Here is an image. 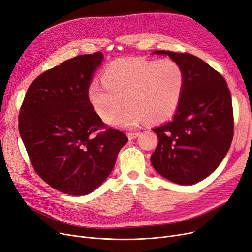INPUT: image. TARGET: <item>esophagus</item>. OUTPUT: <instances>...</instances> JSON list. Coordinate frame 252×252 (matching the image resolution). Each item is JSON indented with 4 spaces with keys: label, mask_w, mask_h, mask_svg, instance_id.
Here are the masks:
<instances>
[{
    "label": "esophagus",
    "mask_w": 252,
    "mask_h": 252,
    "mask_svg": "<svg viewBox=\"0 0 252 252\" xmlns=\"http://www.w3.org/2000/svg\"><path fill=\"white\" fill-rule=\"evenodd\" d=\"M139 136V133H127V137L129 140H134Z\"/></svg>",
    "instance_id": "34e87169"
}]
</instances>
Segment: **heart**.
I'll use <instances>...</instances> for the list:
<instances>
[{
	"label": "heart",
	"mask_w": 252,
	"mask_h": 252,
	"mask_svg": "<svg viewBox=\"0 0 252 252\" xmlns=\"http://www.w3.org/2000/svg\"><path fill=\"white\" fill-rule=\"evenodd\" d=\"M185 76L171 59H117L103 72V82L94 80L87 90L89 101L102 119L110 120L125 104L126 110L110 124L135 127L148 119L160 123L170 118L180 104Z\"/></svg>",
	"instance_id": "heart-1"
}]
</instances>
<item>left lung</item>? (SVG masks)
I'll return each mask as SVG.
<instances>
[{
    "label": "left lung",
    "mask_w": 252,
    "mask_h": 252,
    "mask_svg": "<svg viewBox=\"0 0 252 252\" xmlns=\"http://www.w3.org/2000/svg\"><path fill=\"white\" fill-rule=\"evenodd\" d=\"M177 62L185 83L171 122L153 128L158 143L150 157L153 168L181 185L199 182L220 165L234 136L232 96L226 81L200 58L188 52L157 50Z\"/></svg>",
    "instance_id": "left-lung-1"
}]
</instances>
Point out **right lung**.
<instances>
[{"label": "right lung", "instance_id": "1", "mask_svg": "<svg viewBox=\"0 0 252 252\" xmlns=\"http://www.w3.org/2000/svg\"><path fill=\"white\" fill-rule=\"evenodd\" d=\"M103 53L82 54L32 82L18 129L32 166L54 189L71 195L94 191L114 168L125 133L109 127L87 96Z\"/></svg>", "mask_w": 252, "mask_h": 252}]
</instances>
